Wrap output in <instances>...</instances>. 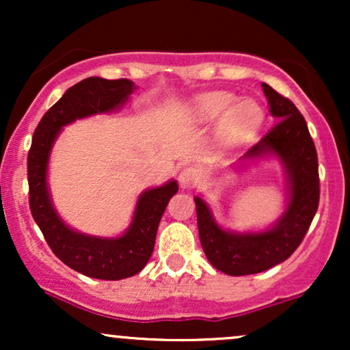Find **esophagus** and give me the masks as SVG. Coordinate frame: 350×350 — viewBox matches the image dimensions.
Returning a JSON list of instances; mask_svg holds the SVG:
<instances>
[{
  "label": "esophagus",
  "instance_id": "34e87169",
  "mask_svg": "<svg viewBox=\"0 0 350 350\" xmlns=\"http://www.w3.org/2000/svg\"><path fill=\"white\" fill-rule=\"evenodd\" d=\"M198 183H199V171L196 170V167H192V166L184 167V170L179 172L180 187H184V189L194 187Z\"/></svg>",
  "mask_w": 350,
  "mask_h": 350
}]
</instances>
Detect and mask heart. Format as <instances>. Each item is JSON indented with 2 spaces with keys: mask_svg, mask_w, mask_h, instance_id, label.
Here are the masks:
<instances>
[{
  "mask_svg": "<svg viewBox=\"0 0 350 350\" xmlns=\"http://www.w3.org/2000/svg\"><path fill=\"white\" fill-rule=\"evenodd\" d=\"M196 113L202 122L220 118V135L230 143L245 142L260 128L263 113L256 103L242 100L235 103V97L224 92H211L196 100Z\"/></svg>",
  "mask_w": 350,
  "mask_h": 350,
  "instance_id": "heart-1",
  "label": "heart"
}]
</instances>
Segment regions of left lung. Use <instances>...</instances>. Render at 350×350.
<instances>
[{"label":"left lung","instance_id":"obj_1","mask_svg":"<svg viewBox=\"0 0 350 350\" xmlns=\"http://www.w3.org/2000/svg\"><path fill=\"white\" fill-rule=\"evenodd\" d=\"M270 113L278 122L242 159L275 156L283 164L288 204L283 215L263 232H228L215 222L204 199L194 198L199 239L207 260L230 276L262 273L290 258L306 235L319 206L317 152L304 116L291 100L262 83Z\"/></svg>","mask_w":350,"mask_h":350}]
</instances>
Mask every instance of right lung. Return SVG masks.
Wrapping results in <instances>:
<instances>
[{
  "label": "right lung",
  "instance_id": "obj_1",
  "mask_svg": "<svg viewBox=\"0 0 350 350\" xmlns=\"http://www.w3.org/2000/svg\"><path fill=\"white\" fill-rule=\"evenodd\" d=\"M128 79L88 77L70 87L39 122L27 154L29 207L36 224L54 255L72 270L97 280L130 278L144 268L154 250L156 232L167 202L178 192V183L144 191L138 198L130 227L115 239L80 234L60 219L47 187L51 150L62 126L87 116L122 108L133 94Z\"/></svg>",
  "mask_w": 350,
  "mask_h": 350
}]
</instances>
